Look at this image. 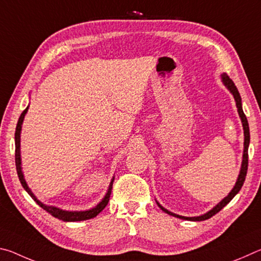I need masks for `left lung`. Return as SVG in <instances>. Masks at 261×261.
Returning a JSON list of instances; mask_svg holds the SVG:
<instances>
[{
    "label": "left lung",
    "instance_id": "obj_1",
    "mask_svg": "<svg viewBox=\"0 0 261 261\" xmlns=\"http://www.w3.org/2000/svg\"><path fill=\"white\" fill-rule=\"evenodd\" d=\"M221 78H222V82L226 87L228 88L229 91H230V93L233 95V98H235L236 101V106H237V110H238V115H240L241 120H242V124H243V130H244V153H243V161H242V167H241V171H240V175H238V178H237V182L235 184V187L230 191V193L228 194V196L224 198V199L221 200L218 205H216L214 208H212L210 212H207L206 214L204 215H200V216H194V218H187V216H182V215H177L175 213H171L166 208H163V207L159 204L156 201L158 206L160 207V208L165 212V213L169 214V215H173L176 216V218L178 219H183V220H189V221H204L212 218V216L215 215L216 213H219V212L223 208L224 206H226L229 201H230L233 197L236 196V194L240 192V190L242 189L243 184H244V180L246 177V171H247V165H249V154H247V149H249V144H250V129H249V123H247L246 120V116L244 112H243V108H242V99H241V95H240V92H238L237 87L235 86V84L231 81L230 78H229L228 74L223 73L221 74Z\"/></svg>",
    "mask_w": 261,
    "mask_h": 261
}]
</instances>
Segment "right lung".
Segmentation results:
<instances>
[{
	"label": "right lung",
	"instance_id": "add662e5",
	"mask_svg": "<svg viewBox=\"0 0 261 261\" xmlns=\"http://www.w3.org/2000/svg\"><path fill=\"white\" fill-rule=\"evenodd\" d=\"M28 109L29 107L26 108L23 113H21L18 123H17V126H16V132H15V144H16V151H15V161H16V169H17V174H18V177L21 185H23V188L26 190V192H28L31 197H32V199L37 202V204L41 207V208L45 210L48 213L51 214L54 218L60 219L62 221H65V222H74V221H84V220H88V219H93L95 218L96 215H98L101 211H102L106 206H107L108 201H109V197H110V193H112V189H113V182H114V178L112 179V182L109 184V189L107 193H106V196L102 200H101L98 205L95 207H93L92 210H88V211H82V212H69V211H63V210H60L57 208V207L54 206H47L45 204H42L40 200L37 199V197L34 196L31 191L30 188L28 187V184L25 182V178H24V175H23V171H21V167H20V130H21V124H23V121H24V117H25V114L28 113Z\"/></svg>",
	"mask_w": 261,
	"mask_h": 261
}]
</instances>
